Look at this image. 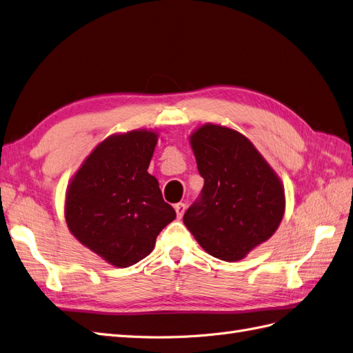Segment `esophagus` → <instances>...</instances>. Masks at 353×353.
Returning <instances> with one entry per match:
<instances>
[{
    "label": "esophagus",
    "mask_w": 353,
    "mask_h": 353,
    "mask_svg": "<svg viewBox=\"0 0 353 353\" xmlns=\"http://www.w3.org/2000/svg\"><path fill=\"white\" fill-rule=\"evenodd\" d=\"M174 210H176V214H177V217L180 219V217H182V216L185 214L186 204H183V203H179V204H176V205H174Z\"/></svg>",
    "instance_id": "obj_1"
}]
</instances>
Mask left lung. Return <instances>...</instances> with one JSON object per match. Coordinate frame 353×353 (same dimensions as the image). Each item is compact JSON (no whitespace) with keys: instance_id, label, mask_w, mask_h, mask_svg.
Returning <instances> with one entry per match:
<instances>
[{"instance_id":"1","label":"left lung","mask_w":353,"mask_h":353,"mask_svg":"<svg viewBox=\"0 0 353 353\" xmlns=\"http://www.w3.org/2000/svg\"><path fill=\"white\" fill-rule=\"evenodd\" d=\"M204 188L183 223L208 254L236 261L275 234L285 210L284 188L250 140L205 124L190 136Z\"/></svg>"}]
</instances>
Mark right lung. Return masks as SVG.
Returning a JSON list of instances; mask_svg holds the SVG:
<instances>
[{
    "mask_svg": "<svg viewBox=\"0 0 353 353\" xmlns=\"http://www.w3.org/2000/svg\"><path fill=\"white\" fill-rule=\"evenodd\" d=\"M158 134L134 130L96 146L69 183L65 219L72 235L108 263L128 268L155 247L176 219L148 173Z\"/></svg>",
    "mask_w": 353,
    "mask_h": 353,
    "instance_id": "right-lung-1",
    "label": "right lung"
}]
</instances>
